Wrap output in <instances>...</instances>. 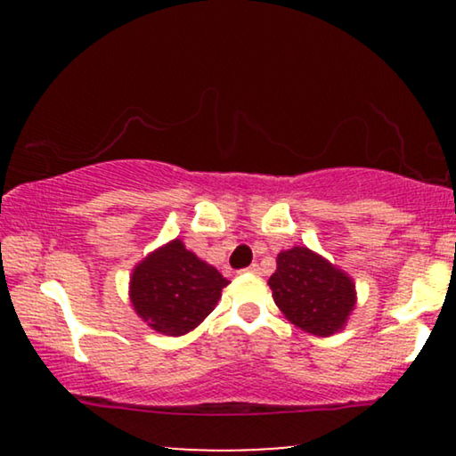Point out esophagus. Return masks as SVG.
Here are the masks:
<instances>
[{
	"label": "esophagus",
	"instance_id": "34e87169",
	"mask_svg": "<svg viewBox=\"0 0 456 456\" xmlns=\"http://www.w3.org/2000/svg\"><path fill=\"white\" fill-rule=\"evenodd\" d=\"M242 272H247V273H259V272H261V267H259L257 264H253V265H248L247 270H242Z\"/></svg>",
	"mask_w": 456,
	"mask_h": 456
}]
</instances>
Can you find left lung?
I'll return each instance as SVG.
<instances>
[{
    "label": "left lung",
    "mask_w": 456,
    "mask_h": 456,
    "mask_svg": "<svg viewBox=\"0 0 456 456\" xmlns=\"http://www.w3.org/2000/svg\"><path fill=\"white\" fill-rule=\"evenodd\" d=\"M267 280L286 320L314 336H332L346 326L357 303L353 278L307 247L278 253Z\"/></svg>",
    "instance_id": "obj_1"
}]
</instances>
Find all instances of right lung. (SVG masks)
Instances as JSON below:
<instances>
[{"instance_id": "right-lung-1", "label": "right lung", "mask_w": 456, "mask_h": 456, "mask_svg": "<svg viewBox=\"0 0 456 456\" xmlns=\"http://www.w3.org/2000/svg\"><path fill=\"white\" fill-rule=\"evenodd\" d=\"M228 280L174 239L149 253L130 276V303L136 315L166 336L195 330L220 301Z\"/></svg>"}]
</instances>
